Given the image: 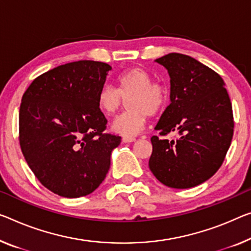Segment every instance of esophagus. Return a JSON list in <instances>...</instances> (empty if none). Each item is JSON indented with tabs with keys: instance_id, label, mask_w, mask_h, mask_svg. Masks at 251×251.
<instances>
[{
	"instance_id": "esophagus-1",
	"label": "esophagus",
	"mask_w": 251,
	"mask_h": 251,
	"mask_svg": "<svg viewBox=\"0 0 251 251\" xmlns=\"http://www.w3.org/2000/svg\"><path fill=\"white\" fill-rule=\"evenodd\" d=\"M133 141H136V138H129V137H123L122 138L123 144H126V142H133Z\"/></svg>"
}]
</instances>
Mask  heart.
<instances>
[{"instance_id":"b5f03b06","label":"heart","mask_w":251,"mask_h":251,"mask_svg":"<svg viewBox=\"0 0 251 251\" xmlns=\"http://www.w3.org/2000/svg\"><path fill=\"white\" fill-rule=\"evenodd\" d=\"M118 88L103 84L96 95V104L104 114L117 112L128 99L129 111L111 123L114 132L133 137L141 132L149 117L163 113L169 102V88L161 80H152V75L141 67H131L117 77Z\"/></svg>"}]
</instances>
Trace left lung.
Listing matches in <instances>:
<instances>
[{
  "mask_svg": "<svg viewBox=\"0 0 251 251\" xmlns=\"http://www.w3.org/2000/svg\"><path fill=\"white\" fill-rule=\"evenodd\" d=\"M171 77V104L151 137L149 168L159 182L190 188L213 176L233 136V113L222 77L190 56L172 52L156 59ZM176 132L179 138L163 137Z\"/></svg>",
  "mask_w": 251,
  "mask_h": 251,
  "instance_id": "left-lung-1",
  "label": "left lung"
}]
</instances>
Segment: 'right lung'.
I'll use <instances>...</instances> for the list:
<instances>
[{
  "label": "right lung",
  "mask_w": 251,
  "mask_h": 251,
  "mask_svg": "<svg viewBox=\"0 0 251 251\" xmlns=\"http://www.w3.org/2000/svg\"><path fill=\"white\" fill-rule=\"evenodd\" d=\"M109 64L78 60L50 69L26 88L19 112V141L38 180L64 198L94 192L109 172L121 137L105 133L96 104Z\"/></svg>",
  "instance_id": "add662e5"
}]
</instances>
